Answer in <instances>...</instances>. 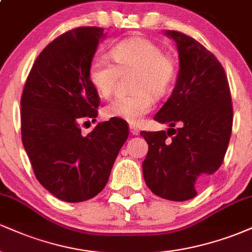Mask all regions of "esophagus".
<instances>
[{
  "label": "esophagus",
  "mask_w": 252,
  "mask_h": 252,
  "mask_svg": "<svg viewBox=\"0 0 252 252\" xmlns=\"http://www.w3.org/2000/svg\"><path fill=\"white\" fill-rule=\"evenodd\" d=\"M129 130H130V132H131L132 135H138V134H140V130L137 129V126H132V124H130V126H129Z\"/></svg>",
  "instance_id": "1"
}]
</instances>
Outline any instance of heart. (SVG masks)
<instances>
[{"label":"heart","mask_w":252,"mask_h":252,"mask_svg":"<svg viewBox=\"0 0 252 252\" xmlns=\"http://www.w3.org/2000/svg\"><path fill=\"white\" fill-rule=\"evenodd\" d=\"M110 57L96 56L88 67L89 82L104 98L111 96L120 72L136 71L132 90L137 94L121 96L104 108V116L138 124L152 110L153 97L160 98L169 91L178 76V65L158 43L143 36L124 39L112 46Z\"/></svg>","instance_id":"heart-1"}]
</instances>
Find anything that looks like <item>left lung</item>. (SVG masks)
<instances>
[{"label": "left lung", "mask_w": 252, "mask_h": 252, "mask_svg": "<svg viewBox=\"0 0 252 252\" xmlns=\"http://www.w3.org/2000/svg\"><path fill=\"white\" fill-rule=\"evenodd\" d=\"M163 34L176 43L179 72L172 94L154 117L168 124V130L141 131L148 143L143 178L154 194L185 201L221 166L233 111L226 74L217 58L180 32Z\"/></svg>", "instance_id": "obj_1"}]
</instances>
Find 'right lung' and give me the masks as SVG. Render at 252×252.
Listing matches in <instances>:
<instances>
[{"instance_id":"1","label":"right lung","mask_w":252,"mask_h":252,"mask_svg":"<svg viewBox=\"0 0 252 252\" xmlns=\"http://www.w3.org/2000/svg\"><path fill=\"white\" fill-rule=\"evenodd\" d=\"M105 37L99 27L58 36L36 58L22 94L25 150L40 184L63 201L96 196L129 135L117 118L98 123L88 135L80 128L97 117L99 96L89 82L88 67Z\"/></svg>"}]
</instances>
